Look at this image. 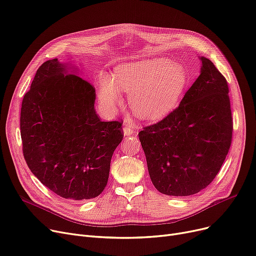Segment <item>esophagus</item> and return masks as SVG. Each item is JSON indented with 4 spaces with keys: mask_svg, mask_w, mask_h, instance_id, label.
Here are the masks:
<instances>
[{
    "mask_svg": "<svg viewBox=\"0 0 256 256\" xmlns=\"http://www.w3.org/2000/svg\"><path fill=\"white\" fill-rule=\"evenodd\" d=\"M136 126L134 124H132V122H128V124H126L124 126V134L126 136H130L135 132Z\"/></svg>",
    "mask_w": 256,
    "mask_h": 256,
    "instance_id": "obj_1",
    "label": "esophagus"
}]
</instances>
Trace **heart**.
Segmentation results:
<instances>
[{
  "label": "heart",
  "instance_id": "b5f03b06",
  "mask_svg": "<svg viewBox=\"0 0 256 256\" xmlns=\"http://www.w3.org/2000/svg\"><path fill=\"white\" fill-rule=\"evenodd\" d=\"M187 86V73L180 64L157 58L116 69L114 78L100 77L99 100L106 108H115L124 91L130 94L134 113L143 119L160 120L180 104Z\"/></svg>",
  "mask_w": 256,
  "mask_h": 256
}]
</instances>
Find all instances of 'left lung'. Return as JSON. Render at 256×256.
<instances>
[{"instance_id": "1", "label": "left lung", "mask_w": 256, "mask_h": 256, "mask_svg": "<svg viewBox=\"0 0 256 256\" xmlns=\"http://www.w3.org/2000/svg\"><path fill=\"white\" fill-rule=\"evenodd\" d=\"M201 74L179 106L139 132L150 180L168 196L204 190L220 172L231 146L227 80L210 60L201 58Z\"/></svg>"}]
</instances>
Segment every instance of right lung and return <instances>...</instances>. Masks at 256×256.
I'll use <instances>...</instances> for the list:
<instances>
[{
    "label": "right lung",
    "mask_w": 256,
    "mask_h": 256,
    "mask_svg": "<svg viewBox=\"0 0 256 256\" xmlns=\"http://www.w3.org/2000/svg\"><path fill=\"white\" fill-rule=\"evenodd\" d=\"M95 88L68 74L58 58L38 69L20 108L28 168L54 194L88 200L106 186L110 159L124 134L119 121L96 114Z\"/></svg>",
    "instance_id": "obj_1"
}]
</instances>
